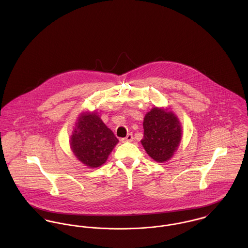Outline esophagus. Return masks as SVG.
<instances>
[{"label":"esophagus","instance_id":"esophagus-1","mask_svg":"<svg viewBox=\"0 0 248 248\" xmlns=\"http://www.w3.org/2000/svg\"><path fill=\"white\" fill-rule=\"evenodd\" d=\"M133 140H134V137H133V135H132V134H128L126 138H123V139H121V141L123 142V143H124V142H131L133 141Z\"/></svg>","mask_w":248,"mask_h":248}]
</instances>
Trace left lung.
<instances>
[{
    "mask_svg": "<svg viewBox=\"0 0 248 248\" xmlns=\"http://www.w3.org/2000/svg\"><path fill=\"white\" fill-rule=\"evenodd\" d=\"M141 144L147 154L157 162L169 160L181 140V125L171 110L153 108L143 121Z\"/></svg>",
    "mask_w": 248,
    "mask_h": 248,
    "instance_id": "8db88e82",
    "label": "left lung"
}]
</instances>
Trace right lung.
Masks as SVG:
<instances>
[{"label": "right lung", "mask_w": 248, "mask_h": 248, "mask_svg": "<svg viewBox=\"0 0 248 248\" xmlns=\"http://www.w3.org/2000/svg\"><path fill=\"white\" fill-rule=\"evenodd\" d=\"M118 140L95 112H83L77 119L71 138L75 156L86 166L104 164Z\"/></svg>", "instance_id": "1"}]
</instances>
